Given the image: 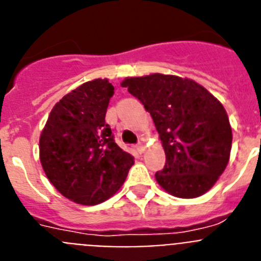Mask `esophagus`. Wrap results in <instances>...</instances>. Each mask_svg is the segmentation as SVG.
I'll use <instances>...</instances> for the list:
<instances>
[{"instance_id":"esophagus-1","label":"esophagus","mask_w":261,"mask_h":261,"mask_svg":"<svg viewBox=\"0 0 261 261\" xmlns=\"http://www.w3.org/2000/svg\"><path fill=\"white\" fill-rule=\"evenodd\" d=\"M136 149H137L138 153H144L145 146H144V145H142V144H137V145H136Z\"/></svg>"}]
</instances>
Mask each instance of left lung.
<instances>
[{"label":"left lung","mask_w":261,"mask_h":261,"mask_svg":"<svg viewBox=\"0 0 261 261\" xmlns=\"http://www.w3.org/2000/svg\"><path fill=\"white\" fill-rule=\"evenodd\" d=\"M150 112L166 154L155 172L166 192L180 199L204 195L225 171L231 150L229 117L218 99L177 75L126 78L121 84Z\"/></svg>","instance_id":"8db88e82"}]
</instances>
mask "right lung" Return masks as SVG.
Listing matches in <instances>:
<instances>
[{"instance_id":"add662e5","label":"right lung","mask_w":261,"mask_h":261,"mask_svg":"<svg viewBox=\"0 0 261 261\" xmlns=\"http://www.w3.org/2000/svg\"><path fill=\"white\" fill-rule=\"evenodd\" d=\"M114 90L108 80L85 82L55 105L41 132L43 170L55 188L77 204L110 199L135 163L106 123Z\"/></svg>"}]
</instances>
